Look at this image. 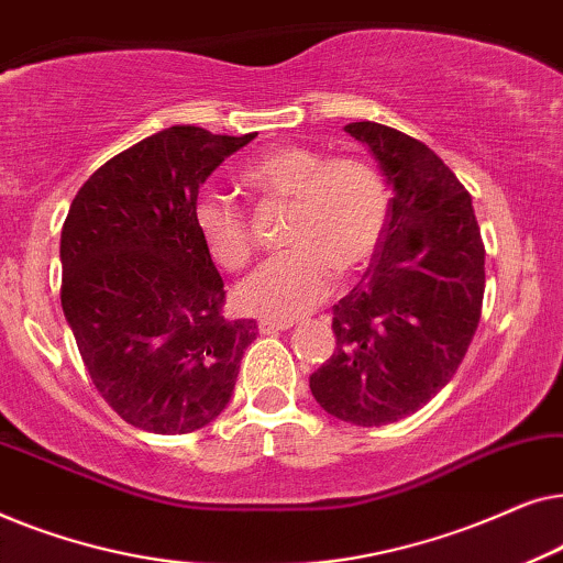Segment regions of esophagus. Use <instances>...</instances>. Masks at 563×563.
<instances>
[{
  "label": "esophagus",
  "mask_w": 563,
  "mask_h": 563,
  "mask_svg": "<svg viewBox=\"0 0 563 563\" xmlns=\"http://www.w3.org/2000/svg\"><path fill=\"white\" fill-rule=\"evenodd\" d=\"M287 328H291L289 320H268V318L258 320V333H264V335L279 333V330H287Z\"/></svg>",
  "instance_id": "obj_1"
}]
</instances>
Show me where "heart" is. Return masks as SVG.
I'll return each instance as SVG.
<instances>
[{"label": "heart", "instance_id": "obj_1", "mask_svg": "<svg viewBox=\"0 0 563 563\" xmlns=\"http://www.w3.org/2000/svg\"><path fill=\"white\" fill-rule=\"evenodd\" d=\"M251 191L289 199L287 241L235 289V305L256 318H297L330 295L335 268L358 272L387 233L391 197L379 168L358 156L325 158L307 145H279L243 168ZM195 228L214 264L238 272L253 256L245 214L225 197L197 199Z\"/></svg>", "mask_w": 563, "mask_h": 563}]
</instances>
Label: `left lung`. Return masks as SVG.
Segmentation results:
<instances>
[{"label":"left lung","instance_id":"8db88e82","mask_svg":"<svg viewBox=\"0 0 563 563\" xmlns=\"http://www.w3.org/2000/svg\"><path fill=\"white\" fill-rule=\"evenodd\" d=\"M395 191L364 279L333 305L335 351L310 376L338 420L389 426L418 412L464 361L482 318L484 243L472 197L426 143L351 122Z\"/></svg>","mask_w":563,"mask_h":563}]
</instances>
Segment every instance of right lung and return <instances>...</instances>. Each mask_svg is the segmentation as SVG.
Listing matches in <instances>:
<instances>
[{"instance_id": "right-lung-1", "label": "right lung", "mask_w": 563, "mask_h": 563, "mask_svg": "<svg viewBox=\"0 0 563 563\" xmlns=\"http://www.w3.org/2000/svg\"><path fill=\"white\" fill-rule=\"evenodd\" d=\"M253 137L161 130L99 166L60 230V307L84 366L104 402L148 433L218 418L256 341V320L222 314V276L191 218L207 176Z\"/></svg>"}]
</instances>
